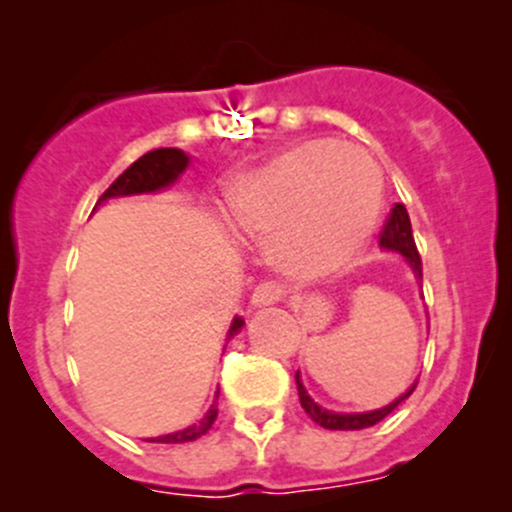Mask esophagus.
<instances>
[{
    "label": "esophagus",
    "instance_id": "esophagus-1",
    "mask_svg": "<svg viewBox=\"0 0 512 512\" xmlns=\"http://www.w3.org/2000/svg\"><path fill=\"white\" fill-rule=\"evenodd\" d=\"M282 297H285V289L280 285H275V282H262V285L252 289L250 302L255 304V307H270V304L282 302Z\"/></svg>",
    "mask_w": 512,
    "mask_h": 512
}]
</instances>
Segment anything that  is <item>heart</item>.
Wrapping results in <instances>:
<instances>
[{
  "label": "heart",
  "instance_id": "b5f03b06",
  "mask_svg": "<svg viewBox=\"0 0 512 512\" xmlns=\"http://www.w3.org/2000/svg\"><path fill=\"white\" fill-rule=\"evenodd\" d=\"M381 203V173L366 153L309 141L242 175L227 195V215L242 235L272 240L287 272L322 277L364 250Z\"/></svg>",
  "mask_w": 512,
  "mask_h": 512
}]
</instances>
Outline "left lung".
Returning a JSON list of instances; mask_svg holds the SVG:
<instances>
[{
  "mask_svg": "<svg viewBox=\"0 0 512 512\" xmlns=\"http://www.w3.org/2000/svg\"><path fill=\"white\" fill-rule=\"evenodd\" d=\"M379 245L384 247V250L399 252V255L404 257L406 262H409L411 270H414L416 280L418 282L423 280L421 257H418L416 242H414V232H411V220H409V213H406V208L401 203H396L394 208H391L389 218H386L384 230H381V235H379ZM294 381H297L299 404H302V409L307 411L309 418H312L314 423H319V426H322V428H329V431H359V428L374 426V423H379L381 418L389 416L391 411H394L396 406L401 404V401L409 399V396L414 394V389H416V381H414V384H411L409 389H406L404 394L399 396V399L391 401L389 406H381V409L364 411V414H337V411L322 409V406H319L317 401H314L312 396L307 394V389H304L302 379H299V371H297V374H294Z\"/></svg>",
  "mask_w": 512,
  "mask_h": 512,
  "instance_id": "left-lung-1",
  "label": "left lung"
}]
</instances>
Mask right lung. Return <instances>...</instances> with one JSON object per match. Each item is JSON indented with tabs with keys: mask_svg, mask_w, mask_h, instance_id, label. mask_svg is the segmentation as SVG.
<instances>
[{
	"mask_svg": "<svg viewBox=\"0 0 512 512\" xmlns=\"http://www.w3.org/2000/svg\"><path fill=\"white\" fill-rule=\"evenodd\" d=\"M190 158L188 153H183L180 148H156V151L146 153L136 160V163L128 165L121 175L111 183V188L98 198L96 205L106 203L111 198H126V195H141V193H158V190L168 188L173 185L175 180L180 178L185 168H188ZM242 317H235L230 324V332H227V339L235 337L237 332L242 329ZM220 394V391H218ZM215 394V399H218ZM215 418H218V404L213 401L210 411L200 418L198 423L193 426L183 428V431L175 433H165V436H156V438H146V441H156V443H185V441H195V438L205 436V433L213 428Z\"/></svg>",
	"mask_w": 512,
	"mask_h": 512,
	"instance_id": "1",
	"label": "right lung"
}]
</instances>
